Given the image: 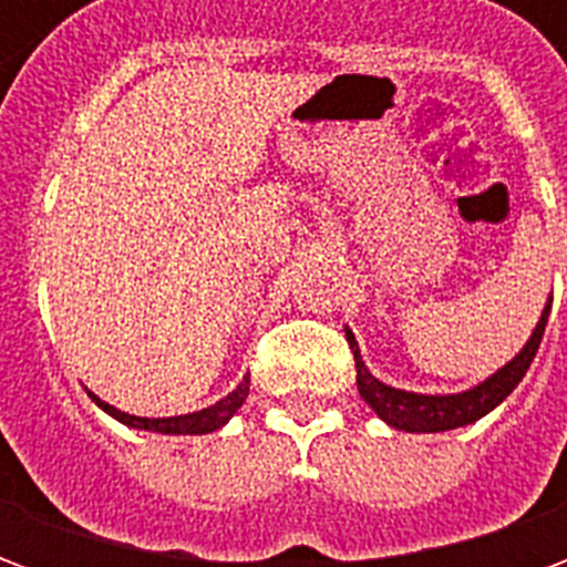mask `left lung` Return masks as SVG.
I'll use <instances>...</instances> for the list:
<instances>
[{
    "instance_id": "1",
    "label": "left lung",
    "mask_w": 567,
    "mask_h": 567,
    "mask_svg": "<svg viewBox=\"0 0 567 567\" xmlns=\"http://www.w3.org/2000/svg\"><path fill=\"white\" fill-rule=\"evenodd\" d=\"M553 303V297H549ZM549 303L540 312L537 328L528 337V343L523 346V352L513 358L511 364H504L498 373H492L486 382L474 385L471 392L462 394H416L404 392V389H392L380 382L361 361V349H358L352 331H346L349 349L355 355V373H358V392L368 401L370 410L389 422L398 431H413V434H434V431H452V427L471 425L476 419H483L492 413L495 406L507 398V394L523 382L525 370L532 368V361L537 355V346L544 340V328L549 319Z\"/></svg>"
}]
</instances>
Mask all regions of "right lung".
<instances>
[{
	"mask_svg": "<svg viewBox=\"0 0 567 567\" xmlns=\"http://www.w3.org/2000/svg\"><path fill=\"white\" fill-rule=\"evenodd\" d=\"M96 406H103L109 416H115L117 422H124L130 427H142V431H157V434H209V431H218L221 425L230 422L236 410L243 406V401L248 398V377L239 385H236L234 392L221 398L218 404L206 406V410H199V413H187V416H169V419H142V416H130V413H121L112 404H105L100 401L96 394H91Z\"/></svg>",
	"mask_w": 567,
	"mask_h": 567,
	"instance_id": "obj_1",
	"label": "right lung"
}]
</instances>
